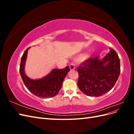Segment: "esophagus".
<instances>
[{"instance_id": "34e87169", "label": "esophagus", "mask_w": 134, "mask_h": 134, "mask_svg": "<svg viewBox=\"0 0 134 134\" xmlns=\"http://www.w3.org/2000/svg\"><path fill=\"white\" fill-rule=\"evenodd\" d=\"M69 68L70 70H74L75 69V65L73 63H71L69 65Z\"/></svg>"}]
</instances>
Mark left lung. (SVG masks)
<instances>
[{"mask_svg": "<svg viewBox=\"0 0 134 134\" xmlns=\"http://www.w3.org/2000/svg\"><path fill=\"white\" fill-rule=\"evenodd\" d=\"M109 50L103 58L89 59L78 68V86L86 95L100 97L110 91L118 79L120 59L113 48Z\"/></svg>", "mask_w": 134, "mask_h": 134, "instance_id": "8db88e82", "label": "left lung"}]
</instances>
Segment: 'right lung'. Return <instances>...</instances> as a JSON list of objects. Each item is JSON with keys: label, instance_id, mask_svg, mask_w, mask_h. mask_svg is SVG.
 Returning a JSON list of instances; mask_svg holds the SVG:
<instances>
[{"label": "right lung", "instance_id": "obj_1", "mask_svg": "<svg viewBox=\"0 0 134 134\" xmlns=\"http://www.w3.org/2000/svg\"><path fill=\"white\" fill-rule=\"evenodd\" d=\"M28 47L21 58L19 72L23 82L30 92L40 98H50L57 95L62 88L63 82L70 70L66 66L63 69H54L42 78L32 79L25 73V65L27 58Z\"/></svg>", "mask_w": 134, "mask_h": 134}]
</instances>
